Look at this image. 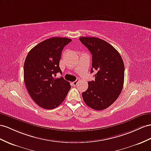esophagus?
<instances>
[{"label": "esophagus", "mask_w": 151, "mask_h": 151, "mask_svg": "<svg viewBox=\"0 0 151 151\" xmlns=\"http://www.w3.org/2000/svg\"><path fill=\"white\" fill-rule=\"evenodd\" d=\"M78 80H75V82H72V84H73V86H76V85H77V83H78Z\"/></svg>", "instance_id": "1"}]
</instances>
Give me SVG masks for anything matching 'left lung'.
<instances>
[{
    "instance_id": "left-lung-1",
    "label": "left lung",
    "mask_w": 151,
    "mask_h": 151,
    "mask_svg": "<svg viewBox=\"0 0 151 151\" xmlns=\"http://www.w3.org/2000/svg\"><path fill=\"white\" fill-rule=\"evenodd\" d=\"M92 54L91 73L96 71L95 80L88 82L82 93L84 102L91 109L103 110L118 98L124 80V64L117 52L109 42L94 37L79 38Z\"/></svg>"
}]
</instances>
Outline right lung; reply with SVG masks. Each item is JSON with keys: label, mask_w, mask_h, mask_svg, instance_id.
Listing matches in <instances>:
<instances>
[{"label": "right lung", "mask_w": 151, "mask_h": 151, "mask_svg": "<svg viewBox=\"0 0 151 151\" xmlns=\"http://www.w3.org/2000/svg\"><path fill=\"white\" fill-rule=\"evenodd\" d=\"M72 40L53 37L40 42L30 50L24 63V82L29 95L37 105L51 110L64 101L71 85L63 77L59 61L64 46Z\"/></svg>", "instance_id": "obj_1"}]
</instances>
